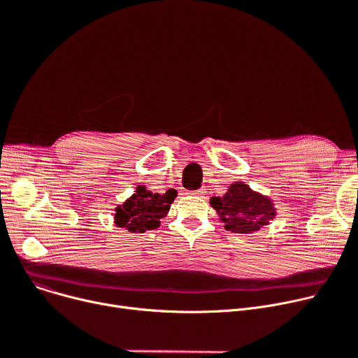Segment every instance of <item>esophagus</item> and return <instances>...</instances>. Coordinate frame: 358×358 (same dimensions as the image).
<instances>
[{"label": "esophagus", "mask_w": 358, "mask_h": 358, "mask_svg": "<svg viewBox=\"0 0 358 358\" xmlns=\"http://www.w3.org/2000/svg\"><path fill=\"white\" fill-rule=\"evenodd\" d=\"M195 195H198V196H202V195H205V189H198L196 192H194Z\"/></svg>", "instance_id": "esophagus-1"}]
</instances>
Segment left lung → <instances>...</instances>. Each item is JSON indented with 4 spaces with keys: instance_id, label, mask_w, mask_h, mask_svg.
<instances>
[{
    "instance_id": "left-lung-1",
    "label": "left lung",
    "mask_w": 358,
    "mask_h": 358,
    "mask_svg": "<svg viewBox=\"0 0 358 358\" xmlns=\"http://www.w3.org/2000/svg\"><path fill=\"white\" fill-rule=\"evenodd\" d=\"M211 205L225 222V229L231 233H253L275 218L273 203L243 182L231 185L224 196L211 198Z\"/></svg>"
}]
</instances>
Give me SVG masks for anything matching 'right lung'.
<instances>
[{
    "label": "right lung",
    "mask_w": 358,
    "mask_h": 358,
    "mask_svg": "<svg viewBox=\"0 0 358 358\" xmlns=\"http://www.w3.org/2000/svg\"><path fill=\"white\" fill-rule=\"evenodd\" d=\"M178 192L169 189L166 194H153L145 186H138L136 194L115 208V224L130 233H145L160 225Z\"/></svg>",
    "instance_id": "obj_1"
}]
</instances>
